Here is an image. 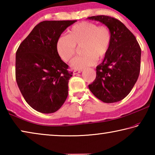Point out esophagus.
I'll return each mask as SVG.
<instances>
[{"mask_svg":"<svg viewBox=\"0 0 155 155\" xmlns=\"http://www.w3.org/2000/svg\"><path fill=\"white\" fill-rule=\"evenodd\" d=\"M82 71H83L82 70H74L73 73H74V74H78V73L82 72Z\"/></svg>","mask_w":155,"mask_h":155,"instance_id":"1","label":"esophagus"}]
</instances>
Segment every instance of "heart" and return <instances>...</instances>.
<instances>
[{
    "mask_svg": "<svg viewBox=\"0 0 155 155\" xmlns=\"http://www.w3.org/2000/svg\"><path fill=\"white\" fill-rule=\"evenodd\" d=\"M111 33L104 25L98 26L90 22H81L68 31L67 35L57 39L56 48L61 59L69 62L77 53V47H81L83 55L73 59L70 65L76 70H83L96 64L97 59L105 57L111 45Z\"/></svg>",
    "mask_w": 155,
    "mask_h": 155,
    "instance_id": "1",
    "label": "heart"
}]
</instances>
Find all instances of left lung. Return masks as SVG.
<instances>
[{
	"instance_id": "8db88e82",
	"label": "left lung",
	"mask_w": 155,
	"mask_h": 155,
	"mask_svg": "<svg viewBox=\"0 0 155 155\" xmlns=\"http://www.w3.org/2000/svg\"><path fill=\"white\" fill-rule=\"evenodd\" d=\"M99 21L111 33V45L102 64L96 67V77L89 89L106 103L122 101L132 90L140 72L141 48L135 35L119 20L109 15L89 17Z\"/></svg>"
}]
</instances>
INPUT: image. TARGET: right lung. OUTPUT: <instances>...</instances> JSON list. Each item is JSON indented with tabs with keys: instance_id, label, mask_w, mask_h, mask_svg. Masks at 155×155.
Listing matches in <instances>:
<instances>
[{
	"instance_id": "add662e5",
	"label": "right lung",
	"mask_w": 155,
	"mask_h": 155,
	"mask_svg": "<svg viewBox=\"0 0 155 155\" xmlns=\"http://www.w3.org/2000/svg\"><path fill=\"white\" fill-rule=\"evenodd\" d=\"M77 20H45L37 25L22 41L15 56V79L26 102L37 111L59 110L68 94L72 77L61 60L56 43L61 34Z\"/></svg>"
}]
</instances>
